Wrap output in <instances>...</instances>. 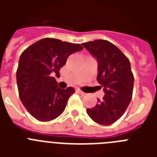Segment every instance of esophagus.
Masks as SVG:
<instances>
[{
    "label": "esophagus",
    "instance_id": "34e87169",
    "mask_svg": "<svg viewBox=\"0 0 157 157\" xmlns=\"http://www.w3.org/2000/svg\"><path fill=\"white\" fill-rule=\"evenodd\" d=\"M76 91V93H78L79 94H81V95H85V94H86V93H84L83 91L81 90H79V89H77Z\"/></svg>",
    "mask_w": 157,
    "mask_h": 157
}]
</instances>
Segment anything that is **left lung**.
Wrapping results in <instances>:
<instances>
[{
	"label": "left lung",
	"mask_w": 157,
	"mask_h": 157,
	"mask_svg": "<svg viewBox=\"0 0 157 157\" xmlns=\"http://www.w3.org/2000/svg\"><path fill=\"white\" fill-rule=\"evenodd\" d=\"M98 62L97 81L104 97L86 112L94 121L109 125L124 113L132 98L134 75L127 57L108 40H96L82 44Z\"/></svg>",
	"instance_id": "left-lung-1"
}]
</instances>
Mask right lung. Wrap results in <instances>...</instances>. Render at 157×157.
Masks as SVG:
<instances>
[{
  "mask_svg": "<svg viewBox=\"0 0 157 157\" xmlns=\"http://www.w3.org/2000/svg\"><path fill=\"white\" fill-rule=\"evenodd\" d=\"M82 50L80 44L44 38L22 53L16 72L18 94L27 111L36 120L50 121L63 112L75 90L59 88L54 76H60L59 71L69 55Z\"/></svg>",
  "mask_w": 157,
  "mask_h": 157,
  "instance_id": "add662e5",
  "label": "right lung"
}]
</instances>
